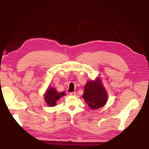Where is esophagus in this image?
<instances>
[{
  "mask_svg": "<svg viewBox=\"0 0 149 149\" xmlns=\"http://www.w3.org/2000/svg\"><path fill=\"white\" fill-rule=\"evenodd\" d=\"M69 94H70V95H71V96H76L77 95V92H70Z\"/></svg>",
  "mask_w": 149,
  "mask_h": 149,
  "instance_id": "esophagus-1",
  "label": "esophagus"
}]
</instances>
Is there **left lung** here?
Returning a JSON list of instances; mask_svg holds the SVG:
<instances>
[{"label": "left lung", "mask_w": 149, "mask_h": 149, "mask_svg": "<svg viewBox=\"0 0 149 149\" xmlns=\"http://www.w3.org/2000/svg\"><path fill=\"white\" fill-rule=\"evenodd\" d=\"M82 95L85 102L93 110L103 107L108 100L106 90L103 86L100 78L88 81L84 87Z\"/></svg>", "instance_id": "left-lung-1"}]
</instances>
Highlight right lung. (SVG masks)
<instances>
[{"label":"right lung","instance_id":"right-lung-1","mask_svg":"<svg viewBox=\"0 0 149 149\" xmlns=\"http://www.w3.org/2000/svg\"><path fill=\"white\" fill-rule=\"evenodd\" d=\"M65 95V92L59 93L55 88L48 87L44 94V99L48 106L54 107L56 105L57 101Z\"/></svg>","mask_w":149,"mask_h":149}]
</instances>
